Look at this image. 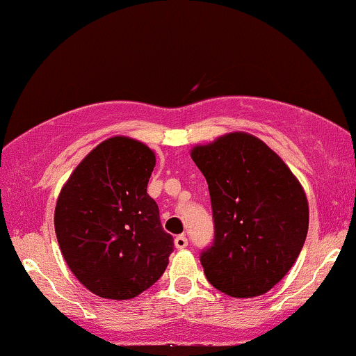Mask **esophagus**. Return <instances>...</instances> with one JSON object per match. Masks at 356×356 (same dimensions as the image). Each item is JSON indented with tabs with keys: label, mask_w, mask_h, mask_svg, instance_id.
<instances>
[{
	"label": "esophagus",
	"mask_w": 356,
	"mask_h": 356,
	"mask_svg": "<svg viewBox=\"0 0 356 356\" xmlns=\"http://www.w3.org/2000/svg\"><path fill=\"white\" fill-rule=\"evenodd\" d=\"M174 244H175V248H177V249H184V248H187L189 241H187L186 236L181 234V236H177V238L174 239Z\"/></svg>",
	"instance_id": "obj_1"
}]
</instances>
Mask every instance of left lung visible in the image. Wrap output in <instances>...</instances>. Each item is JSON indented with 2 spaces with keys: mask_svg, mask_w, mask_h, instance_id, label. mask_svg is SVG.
Wrapping results in <instances>:
<instances>
[{
  "mask_svg": "<svg viewBox=\"0 0 356 356\" xmlns=\"http://www.w3.org/2000/svg\"><path fill=\"white\" fill-rule=\"evenodd\" d=\"M209 186L214 243L201 252L207 281L234 298L264 295L283 280L308 234L301 184L263 140L232 132L191 150Z\"/></svg>",
  "mask_w": 356,
  "mask_h": 356,
  "instance_id": "1",
  "label": "left lung"
}]
</instances>
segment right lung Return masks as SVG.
<instances>
[{"mask_svg": "<svg viewBox=\"0 0 356 356\" xmlns=\"http://www.w3.org/2000/svg\"><path fill=\"white\" fill-rule=\"evenodd\" d=\"M155 154L130 137L104 140L61 187L55 232L68 268L88 291L130 300L164 275L174 251L147 194Z\"/></svg>", "mask_w": 356, "mask_h": 356, "instance_id": "add662e5", "label": "right lung"}]
</instances>
